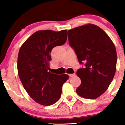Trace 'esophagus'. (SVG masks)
Wrapping results in <instances>:
<instances>
[{
    "instance_id": "1",
    "label": "esophagus",
    "mask_w": 125,
    "mask_h": 125,
    "mask_svg": "<svg viewBox=\"0 0 125 125\" xmlns=\"http://www.w3.org/2000/svg\"><path fill=\"white\" fill-rule=\"evenodd\" d=\"M76 74L75 73H72V74H69V77H74V76H75Z\"/></svg>"
}]
</instances>
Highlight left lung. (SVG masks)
Returning a JSON list of instances; mask_svg holds the SVG:
<instances>
[{
	"label": "left lung",
	"mask_w": 125,
	"mask_h": 125,
	"mask_svg": "<svg viewBox=\"0 0 125 125\" xmlns=\"http://www.w3.org/2000/svg\"><path fill=\"white\" fill-rule=\"evenodd\" d=\"M69 43L80 64L84 67L76 74L81 84L76 90L84 98L94 99L106 92L116 72L117 54L115 44L101 28L93 24L67 31Z\"/></svg>",
	"instance_id": "obj_1"
}]
</instances>
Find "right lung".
<instances>
[{
	"instance_id": "1",
	"label": "right lung",
	"mask_w": 125,
	"mask_h": 125,
	"mask_svg": "<svg viewBox=\"0 0 125 125\" xmlns=\"http://www.w3.org/2000/svg\"><path fill=\"white\" fill-rule=\"evenodd\" d=\"M67 30L36 31L21 45L18 54V71L21 83L36 102L44 106L59 99L62 88L69 79L66 74L48 72L52 49L66 42Z\"/></svg>"
}]
</instances>
